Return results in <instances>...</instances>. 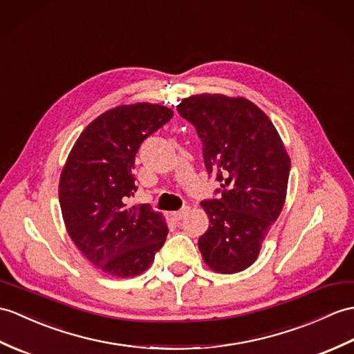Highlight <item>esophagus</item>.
<instances>
[{
    "mask_svg": "<svg viewBox=\"0 0 354 354\" xmlns=\"http://www.w3.org/2000/svg\"><path fill=\"white\" fill-rule=\"evenodd\" d=\"M188 211H190V208H188V207H184V208L180 209V211H176V212H175V214H174V218H175L176 221L183 220V218L188 214Z\"/></svg>",
    "mask_w": 354,
    "mask_h": 354,
    "instance_id": "34e87169",
    "label": "esophagus"
}]
</instances>
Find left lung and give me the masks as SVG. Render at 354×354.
<instances>
[{
	"label": "left lung",
	"instance_id": "left-lung-1",
	"mask_svg": "<svg viewBox=\"0 0 354 354\" xmlns=\"http://www.w3.org/2000/svg\"><path fill=\"white\" fill-rule=\"evenodd\" d=\"M176 106L202 140L208 174L221 183L218 199L201 203L209 218L197 243L203 262L216 273H238L257 261L281 216L290 155L267 114L245 97L202 93Z\"/></svg>",
	"mask_w": 354,
	"mask_h": 354
}]
</instances>
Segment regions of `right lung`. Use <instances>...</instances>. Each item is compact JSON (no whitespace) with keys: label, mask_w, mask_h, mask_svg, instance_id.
Listing matches in <instances>:
<instances>
[{"label":"right lung","mask_w":354,"mask_h":354,"mask_svg":"<svg viewBox=\"0 0 354 354\" xmlns=\"http://www.w3.org/2000/svg\"><path fill=\"white\" fill-rule=\"evenodd\" d=\"M171 116L160 104L114 106L88 123L66 160L59 184L64 226L105 274H142L166 241L161 212L146 203L128 207L127 199L137 190L133 169L140 145Z\"/></svg>","instance_id":"add662e5"}]
</instances>
